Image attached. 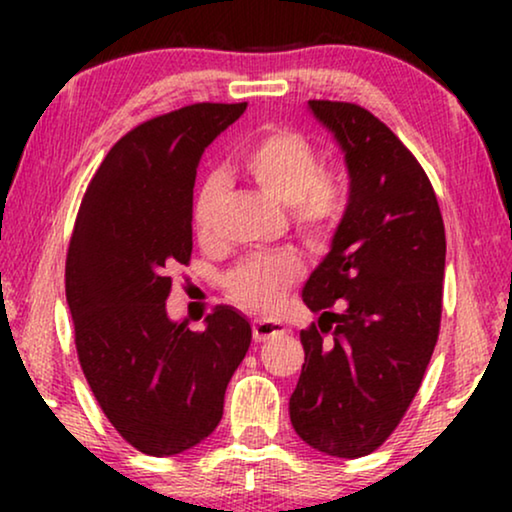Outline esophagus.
I'll use <instances>...</instances> for the list:
<instances>
[{
    "label": "esophagus",
    "mask_w": 512,
    "mask_h": 512,
    "mask_svg": "<svg viewBox=\"0 0 512 512\" xmlns=\"http://www.w3.org/2000/svg\"><path fill=\"white\" fill-rule=\"evenodd\" d=\"M251 331H254L256 342H265V340L275 338V335H282L286 328H284L282 321H275V319H254V324H251Z\"/></svg>",
    "instance_id": "obj_1"
}]
</instances>
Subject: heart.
<instances>
[{"instance_id": "b5f03b06", "label": "heart", "mask_w": 512, "mask_h": 512, "mask_svg": "<svg viewBox=\"0 0 512 512\" xmlns=\"http://www.w3.org/2000/svg\"><path fill=\"white\" fill-rule=\"evenodd\" d=\"M240 170L256 181L270 198L289 205L291 221L314 247H324L338 230L347 209V179L340 170L319 167V153L303 132L270 125L249 137L235 153ZM221 179L202 181L193 202L195 228L207 230ZM303 275L296 251L251 254L226 272L228 296L254 312H268L282 300L284 291Z\"/></svg>"}]
</instances>
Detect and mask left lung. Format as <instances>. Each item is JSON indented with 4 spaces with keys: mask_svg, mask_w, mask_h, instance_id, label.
Instances as JSON below:
<instances>
[{
    "mask_svg": "<svg viewBox=\"0 0 512 512\" xmlns=\"http://www.w3.org/2000/svg\"><path fill=\"white\" fill-rule=\"evenodd\" d=\"M345 151L349 202L303 303L305 363L289 415L331 457L377 450L410 408L438 342L445 226L433 186L408 146L368 109L310 100Z\"/></svg>",
    "mask_w": 512,
    "mask_h": 512,
    "instance_id": "obj_1",
    "label": "left lung"
}]
</instances>
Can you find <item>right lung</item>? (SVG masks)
Here are the masks:
<instances>
[{
	"mask_svg": "<svg viewBox=\"0 0 512 512\" xmlns=\"http://www.w3.org/2000/svg\"><path fill=\"white\" fill-rule=\"evenodd\" d=\"M247 102H198L139 123L90 179L65 265L83 375L111 426L139 452L170 457L216 429L249 321L216 305L202 331L170 321V272L193 251L202 153Z\"/></svg>",
	"mask_w": 512,
	"mask_h": 512,
	"instance_id": "add662e5",
	"label": "right lung"
}]
</instances>
